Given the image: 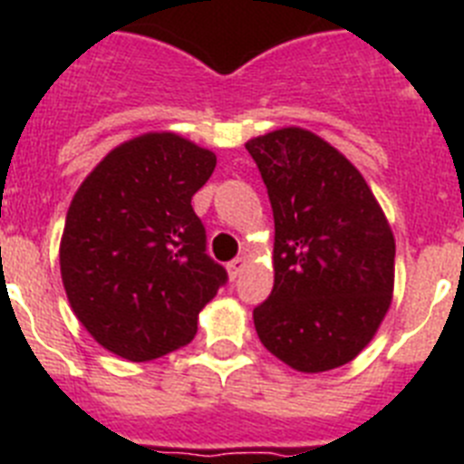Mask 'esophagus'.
I'll return each mask as SVG.
<instances>
[{"label": "esophagus", "instance_id": "obj_1", "mask_svg": "<svg viewBox=\"0 0 464 464\" xmlns=\"http://www.w3.org/2000/svg\"><path fill=\"white\" fill-rule=\"evenodd\" d=\"M244 265H246V257H235V260L229 262V265H227V274H229V278H232V281H235V278L239 276L241 269H244Z\"/></svg>", "mask_w": 464, "mask_h": 464}]
</instances>
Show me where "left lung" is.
I'll list each match as a JSON object with an SVG mask.
<instances>
[{"label": "left lung", "mask_w": 464, "mask_h": 464, "mask_svg": "<svg viewBox=\"0 0 464 464\" xmlns=\"http://www.w3.org/2000/svg\"><path fill=\"white\" fill-rule=\"evenodd\" d=\"M274 211V288L253 309L269 353L304 374L351 362L392 302L395 237L370 186L302 127L246 143Z\"/></svg>", "instance_id": "8db88e82"}]
</instances>
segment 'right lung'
<instances>
[{"label":"right lung","instance_id":"right-lung-1","mask_svg":"<svg viewBox=\"0 0 464 464\" xmlns=\"http://www.w3.org/2000/svg\"><path fill=\"white\" fill-rule=\"evenodd\" d=\"M213 169L211 150L149 132L111 150L73 195L60 272L76 318L111 353L146 362L186 346L227 281L190 204Z\"/></svg>","mask_w":464,"mask_h":464}]
</instances>
